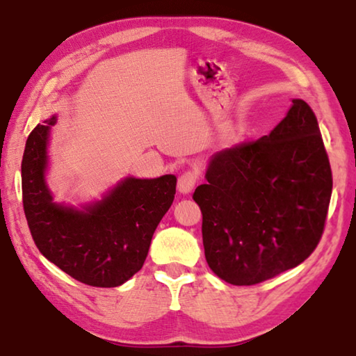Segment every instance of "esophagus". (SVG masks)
Segmentation results:
<instances>
[{
    "label": "esophagus",
    "instance_id": "obj_1",
    "mask_svg": "<svg viewBox=\"0 0 356 356\" xmlns=\"http://www.w3.org/2000/svg\"><path fill=\"white\" fill-rule=\"evenodd\" d=\"M199 180V171L197 170H186L179 177V191L184 195H188L193 191Z\"/></svg>",
    "mask_w": 356,
    "mask_h": 356
}]
</instances>
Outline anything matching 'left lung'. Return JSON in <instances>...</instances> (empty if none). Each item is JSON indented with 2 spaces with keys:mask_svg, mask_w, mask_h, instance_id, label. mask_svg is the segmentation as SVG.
<instances>
[{
  "mask_svg": "<svg viewBox=\"0 0 356 356\" xmlns=\"http://www.w3.org/2000/svg\"><path fill=\"white\" fill-rule=\"evenodd\" d=\"M193 199L202 211L210 269L249 286L296 268L318 248L332 197V168L305 101L269 135L216 152Z\"/></svg>",
  "mask_w": 356,
  "mask_h": 356,
  "instance_id": "8db88e82",
  "label": "left lung"
}]
</instances>
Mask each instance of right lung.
I'll return each instance as SVG.
<instances>
[{
	"label": "right lung",
	"mask_w": 356,
	"mask_h": 356,
	"mask_svg": "<svg viewBox=\"0 0 356 356\" xmlns=\"http://www.w3.org/2000/svg\"><path fill=\"white\" fill-rule=\"evenodd\" d=\"M37 124L22 160L23 209L37 249L74 280L113 288L137 274L176 195V176L129 177L86 210L53 202L44 185L49 127Z\"/></svg>",
	"instance_id": "obj_1"
}]
</instances>
